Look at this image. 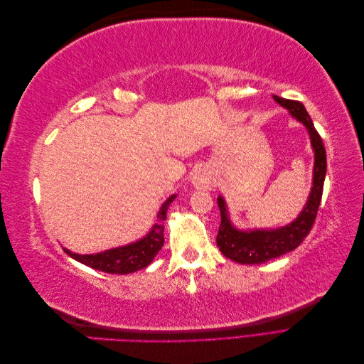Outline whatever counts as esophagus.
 Wrapping results in <instances>:
<instances>
[{
	"mask_svg": "<svg viewBox=\"0 0 364 364\" xmlns=\"http://www.w3.org/2000/svg\"><path fill=\"white\" fill-rule=\"evenodd\" d=\"M215 174L211 168L200 167L191 176V183L196 190H213L215 186Z\"/></svg>",
	"mask_w": 364,
	"mask_h": 364,
	"instance_id": "34e87169",
	"label": "esophagus"
}]
</instances>
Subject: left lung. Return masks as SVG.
<instances>
[{
  "label": "left lung",
  "instance_id": "1",
  "mask_svg": "<svg viewBox=\"0 0 364 364\" xmlns=\"http://www.w3.org/2000/svg\"><path fill=\"white\" fill-rule=\"evenodd\" d=\"M273 100L289 111V114L302 123L310 136L314 153L313 182L308 199L293 222L274 229H238L229 217V209L223 196H218V208L222 214V223L217 234V246L220 252L229 259L240 264H262L284 253L291 252L299 246L310 232L314 218L321 205L323 182L326 176V153L322 138L314 129L313 121L301 102L287 100L273 95Z\"/></svg>",
  "mask_w": 364,
  "mask_h": 364
}]
</instances>
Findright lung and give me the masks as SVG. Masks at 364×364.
<instances>
[{"label":"right lung","mask_w":364,"mask_h":364,"mask_svg":"<svg viewBox=\"0 0 364 364\" xmlns=\"http://www.w3.org/2000/svg\"><path fill=\"white\" fill-rule=\"evenodd\" d=\"M174 199L176 194L170 196L168 199L161 205L156 214V222L149 230V234L134 241V243L107 249L98 253H91V255L74 253L67 247H63V250L67 252V255H70L75 261L85 264V266L106 273L127 274L141 269H146L149 264L155 259L158 252L164 246V222L165 218H167L168 206Z\"/></svg>","instance_id":"add662e5"}]
</instances>
